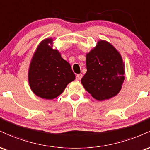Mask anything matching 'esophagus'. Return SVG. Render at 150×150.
Here are the masks:
<instances>
[{"label": "esophagus", "mask_w": 150, "mask_h": 150, "mask_svg": "<svg viewBox=\"0 0 150 150\" xmlns=\"http://www.w3.org/2000/svg\"><path fill=\"white\" fill-rule=\"evenodd\" d=\"M82 77V74H77V75H76V80H80Z\"/></svg>", "instance_id": "obj_1"}]
</instances>
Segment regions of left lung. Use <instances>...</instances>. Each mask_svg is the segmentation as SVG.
I'll return each instance as SVG.
<instances>
[{"mask_svg": "<svg viewBox=\"0 0 150 150\" xmlns=\"http://www.w3.org/2000/svg\"><path fill=\"white\" fill-rule=\"evenodd\" d=\"M87 73L81 79L86 90L99 101L116 96L121 89L125 67L121 56L111 44L99 41L86 55Z\"/></svg>", "mask_w": 150, "mask_h": 150, "instance_id": "1", "label": "left lung"}]
</instances>
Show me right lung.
I'll list each match as a JSON object with an SVG mask.
<instances>
[{
    "mask_svg": "<svg viewBox=\"0 0 150 150\" xmlns=\"http://www.w3.org/2000/svg\"><path fill=\"white\" fill-rule=\"evenodd\" d=\"M52 39H46L38 46L31 61L28 73L30 88L38 97L53 99L59 96L75 78L71 66L53 49Z\"/></svg>",
    "mask_w": 150,
    "mask_h": 150,
    "instance_id": "add662e5",
    "label": "right lung"
}]
</instances>
